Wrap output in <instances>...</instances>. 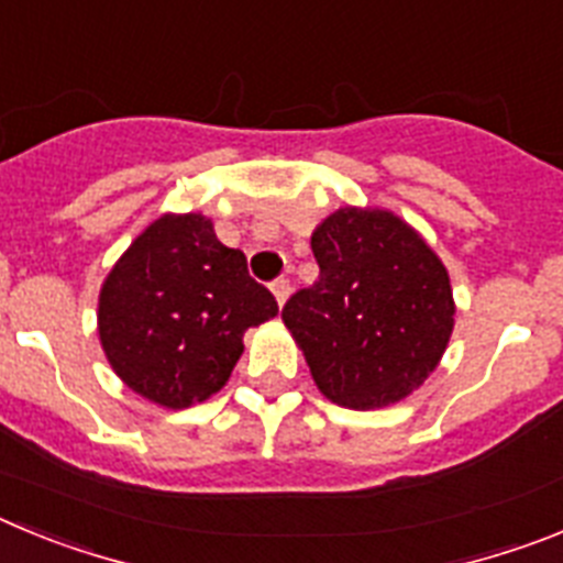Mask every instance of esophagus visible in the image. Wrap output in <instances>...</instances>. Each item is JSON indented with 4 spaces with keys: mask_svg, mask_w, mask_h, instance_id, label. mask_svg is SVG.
<instances>
[{
    "mask_svg": "<svg viewBox=\"0 0 563 563\" xmlns=\"http://www.w3.org/2000/svg\"><path fill=\"white\" fill-rule=\"evenodd\" d=\"M271 290H273V296H276L278 307H282L287 301V296H290V278H287V276L276 278V282L271 285Z\"/></svg>",
    "mask_w": 563,
    "mask_h": 563,
    "instance_id": "esophagus-1",
    "label": "esophagus"
}]
</instances>
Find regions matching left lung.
Instances as JSON below:
<instances>
[{
    "label": "left lung",
    "instance_id": "obj_1",
    "mask_svg": "<svg viewBox=\"0 0 563 563\" xmlns=\"http://www.w3.org/2000/svg\"><path fill=\"white\" fill-rule=\"evenodd\" d=\"M321 267L282 310L327 400L369 411L400 402L437 369L454 332V292L426 239L380 208H338L312 231Z\"/></svg>",
    "mask_w": 563,
    "mask_h": 563
}]
</instances>
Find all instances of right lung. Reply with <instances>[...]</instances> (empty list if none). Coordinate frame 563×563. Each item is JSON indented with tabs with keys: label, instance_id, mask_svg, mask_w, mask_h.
Listing matches in <instances>:
<instances>
[{
	"label": "right lung",
	"instance_id": "add662e5",
	"mask_svg": "<svg viewBox=\"0 0 563 563\" xmlns=\"http://www.w3.org/2000/svg\"><path fill=\"white\" fill-rule=\"evenodd\" d=\"M278 312L245 253L225 247L202 213H163L109 271L98 335L114 375L146 400L188 409L222 389L247 327Z\"/></svg>",
	"mask_w": 563,
	"mask_h": 563
}]
</instances>
